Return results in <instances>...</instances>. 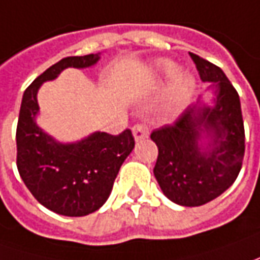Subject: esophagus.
Masks as SVG:
<instances>
[{"label": "esophagus", "instance_id": "esophagus-1", "mask_svg": "<svg viewBox=\"0 0 260 260\" xmlns=\"http://www.w3.org/2000/svg\"><path fill=\"white\" fill-rule=\"evenodd\" d=\"M132 134H134V137H135L137 141H141V139L148 138V135H149V128H148V125H145V123H137V125L132 128Z\"/></svg>", "mask_w": 260, "mask_h": 260}]
</instances>
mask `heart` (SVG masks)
<instances>
[{"mask_svg": "<svg viewBox=\"0 0 260 260\" xmlns=\"http://www.w3.org/2000/svg\"><path fill=\"white\" fill-rule=\"evenodd\" d=\"M158 70H159L161 76L167 80L174 79L178 73V69L175 68L173 63H168V61H161L158 64ZM192 92H194V80L191 77L185 76V75L177 76L168 90V106L173 109L183 106L184 103L191 98Z\"/></svg>", "mask_w": 260, "mask_h": 260, "instance_id": "b5f03b06", "label": "heart"}]
</instances>
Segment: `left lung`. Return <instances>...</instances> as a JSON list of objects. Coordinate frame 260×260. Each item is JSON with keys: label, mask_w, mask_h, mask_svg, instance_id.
<instances>
[{"label": "left lung", "mask_w": 260, "mask_h": 260, "mask_svg": "<svg viewBox=\"0 0 260 260\" xmlns=\"http://www.w3.org/2000/svg\"><path fill=\"white\" fill-rule=\"evenodd\" d=\"M203 82L214 87V105H194L171 125L152 131L158 158L154 175L171 202L197 207L235 183L245 157L240 99L223 70L190 53ZM209 138L203 148L200 141Z\"/></svg>", "instance_id": "1"}]
</instances>
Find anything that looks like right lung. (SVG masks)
Masks as SVG:
<instances>
[{
  "label": "right lung",
  "instance_id": "1",
  "mask_svg": "<svg viewBox=\"0 0 260 260\" xmlns=\"http://www.w3.org/2000/svg\"><path fill=\"white\" fill-rule=\"evenodd\" d=\"M101 53L61 58L25 89L17 123V168L34 199L61 216L80 217L101 209L112 191L123 161L135 147L131 129L119 135L94 132L73 144H60L36 123L37 92L68 68L98 63Z\"/></svg>",
  "mask_w": 260,
  "mask_h": 260
}]
</instances>
